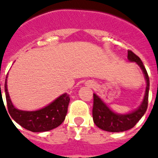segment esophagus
Instances as JSON below:
<instances>
[{
    "label": "esophagus",
    "mask_w": 158,
    "mask_h": 158,
    "mask_svg": "<svg viewBox=\"0 0 158 158\" xmlns=\"http://www.w3.org/2000/svg\"><path fill=\"white\" fill-rule=\"evenodd\" d=\"M91 85H93V84H89V86H91Z\"/></svg>",
    "instance_id": "obj_1"
}]
</instances>
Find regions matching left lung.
<instances>
[{
  "mask_svg": "<svg viewBox=\"0 0 158 158\" xmlns=\"http://www.w3.org/2000/svg\"><path fill=\"white\" fill-rule=\"evenodd\" d=\"M127 58L129 61L135 62L142 69L146 81V90L141 104L135 110L124 114L117 113L111 110V108L109 107L98 95L94 94V121L98 127L108 132H123L130 130L137 124L147 110L149 92V78L147 70L139 57L131 51H128Z\"/></svg>",
  "mask_w": 158,
  "mask_h": 158,
  "instance_id": "8db88e82",
  "label": "left lung"
}]
</instances>
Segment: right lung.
I'll list each match as a JSON object with an SVG mask.
<instances>
[{
  "instance_id": "add662e5",
  "label": "right lung",
  "mask_w": 158,
  "mask_h": 158,
  "mask_svg": "<svg viewBox=\"0 0 158 158\" xmlns=\"http://www.w3.org/2000/svg\"><path fill=\"white\" fill-rule=\"evenodd\" d=\"M7 78H8V75L6 76V82H5L6 103H7L9 114L17 124L21 125L26 130H30L32 132L49 131L58 127L60 125H61V123L65 119V115L67 114L68 106L69 102V94H67L66 93L61 94L51 103L38 110H19L18 108H16L14 106L13 102H11L10 97L8 92V88H7Z\"/></svg>"
}]
</instances>
